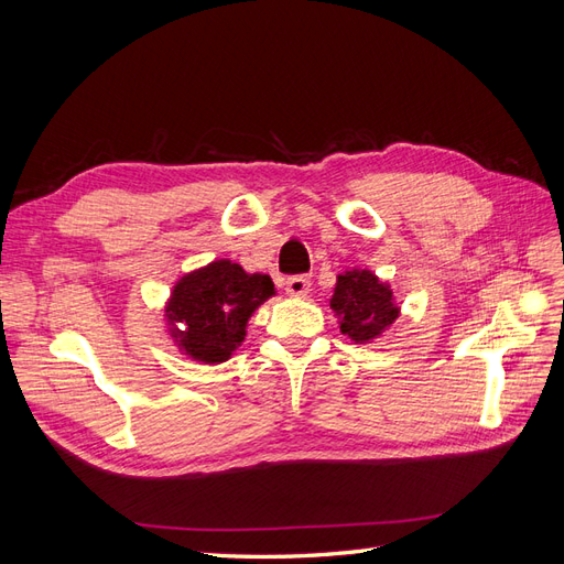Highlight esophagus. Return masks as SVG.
Returning a JSON list of instances; mask_svg holds the SVG:
<instances>
[{
  "label": "esophagus",
  "mask_w": 564,
  "mask_h": 564,
  "mask_svg": "<svg viewBox=\"0 0 564 564\" xmlns=\"http://www.w3.org/2000/svg\"><path fill=\"white\" fill-rule=\"evenodd\" d=\"M284 292H286L289 296H294V299L308 296V294H311V278H305V275L289 278V280L284 282Z\"/></svg>",
  "instance_id": "1"
}]
</instances>
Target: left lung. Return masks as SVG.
Listing matches in <instances>:
<instances>
[{
  "label": "left lung",
  "instance_id": "left-lung-1",
  "mask_svg": "<svg viewBox=\"0 0 564 564\" xmlns=\"http://www.w3.org/2000/svg\"><path fill=\"white\" fill-rule=\"evenodd\" d=\"M329 305L338 319L340 334L360 346L377 344L402 313L390 282L381 280L369 268L338 272Z\"/></svg>",
  "mask_w": 564,
  "mask_h": 564
}]
</instances>
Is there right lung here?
I'll list each match as a JSON object with an SVG mask.
<instances>
[{"label": "right lung", "mask_w": 564, "mask_h": 564, "mask_svg": "<svg viewBox=\"0 0 564 564\" xmlns=\"http://www.w3.org/2000/svg\"><path fill=\"white\" fill-rule=\"evenodd\" d=\"M272 296L275 284L263 272L216 259L176 280L164 303L166 334L187 360L228 362L242 346L249 317Z\"/></svg>", "instance_id": "add662e5"}]
</instances>
